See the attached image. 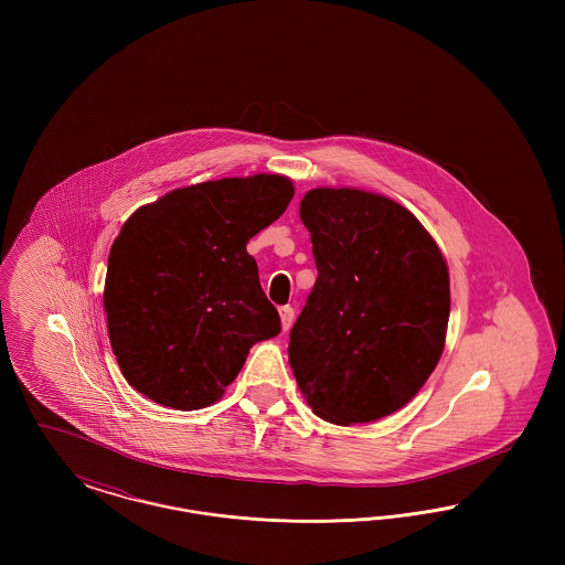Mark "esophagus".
I'll use <instances>...</instances> for the list:
<instances>
[{"label":"esophagus","instance_id":"obj_1","mask_svg":"<svg viewBox=\"0 0 565 565\" xmlns=\"http://www.w3.org/2000/svg\"><path fill=\"white\" fill-rule=\"evenodd\" d=\"M279 318H281V328L288 332L290 330V326H292V322H295V309L292 307H281L279 309Z\"/></svg>","mask_w":565,"mask_h":565}]
</instances>
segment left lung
<instances>
[{"instance_id": "obj_1", "label": "left lung", "mask_w": 565, "mask_h": 565, "mask_svg": "<svg viewBox=\"0 0 565 565\" xmlns=\"http://www.w3.org/2000/svg\"><path fill=\"white\" fill-rule=\"evenodd\" d=\"M300 220L318 279L290 330V366L330 424H366L403 408L445 348L449 270L419 220L392 199L309 190Z\"/></svg>"}]
</instances>
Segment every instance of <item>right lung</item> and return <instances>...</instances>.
Masks as SVG:
<instances>
[{
	"label": "right lung",
	"mask_w": 565,
	"mask_h": 565,
	"mask_svg": "<svg viewBox=\"0 0 565 565\" xmlns=\"http://www.w3.org/2000/svg\"><path fill=\"white\" fill-rule=\"evenodd\" d=\"M281 175L173 190L135 212L109 249V343L129 385L178 411L214 404L247 351L279 334L247 242L286 212Z\"/></svg>",
	"instance_id": "1"
}]
</instances>
